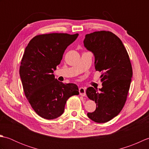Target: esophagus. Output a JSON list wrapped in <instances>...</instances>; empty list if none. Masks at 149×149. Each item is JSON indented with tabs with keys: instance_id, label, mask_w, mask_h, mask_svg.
<instances>
[{
	"instance_id": "1",
	"label": "esophagus",
	"mask_w": 149,
	"mask_h": 149,
	"mask_svg": "<svg viewBox=\"0 0 149 149\" xmlns=\"http://www.w3.org/2000/svg\"><path fill=\"white\" fill-rule=\"evenodd\" d=\"M79 91L80 95L83 96V97L86 96V90H85L84 88H83V87L79 88Z\"/></svg>"
}]
</instances>
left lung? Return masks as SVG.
<instances>
[{
    "label": "left lung",
    "mask_w": 149,
    "mask_h": 149,
    "mask_svg": "<svg viewBox=\"0 0 149 149\" xmlns=\"http://www.w3.org/2000/svg\"><path fill=\"white\" fill-rule=\"evenodd\" d=\"M83 42L93 54L96 71L102 72V88L86 90L88 97L97 105L87 115L94 122L105 123L118 115L125 103L132 77L130 59L122 41L109 31L88 34Z\"/></svg>",
    "instance_id": "obj_1"
}]
</instances>
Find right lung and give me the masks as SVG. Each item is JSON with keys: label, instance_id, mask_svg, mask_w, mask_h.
Returning <instances> with one entry per match:
<instances>
[{"label": "right lung", "instance_id": "obj_1", "mask_svg": "<svg viewBox=\"0 0 149 149\" xmlns=\"http://www.w3.org/2000/svg\"><path fill=\"white\" fill-rule=\"evenodd\" d=\"M78 36L41 34L34 37L25 49L20 67L24 91L34 111L43 118L52 120L61 116L67 100L79 94L76 84L63 83L53 74L65 50Z\"/></svg>", "mask_w": 149, "mask_h": 149}]
</instances>
